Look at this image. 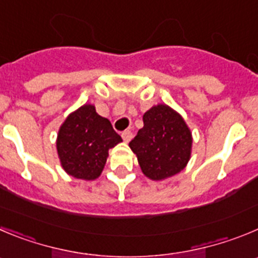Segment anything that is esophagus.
Here are the masks:
<instances>
[{"label":"esophagus","mask_w":258,"mask_h":258,"mask_svg":"<svg viewBox=\"0 0 258 258\" xmlns=\"http://www.w3.org/2000/svg\"><path fill=\"white\" fill-rule=\"evenodd\" d=\"M121 137H122V139H124L125 143H129V142L132 141V138H133V134H132L131 131H125V132H122Z\"/></svg>","instance_id":"34e87169"}]
</instances>
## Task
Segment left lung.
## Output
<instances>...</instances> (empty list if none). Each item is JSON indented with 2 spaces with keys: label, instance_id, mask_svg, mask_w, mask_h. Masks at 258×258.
<instances>
[{
  "label": "left lung",
  "instance_id": "obj_1",
  "mask_svg": "<svg viewBox=\"0 0 258 258\" xmlns=\"http://www.w3.org/2000/svg\"><path fill=\"white\" fill-rule=\"evenodd\" d=\"M143 127L129 143L142 172L151 180H164L186 166L192 155V132L179 112L165 103L143 115Z\"/></svg>",
  "mask_w": 258,
  "mask_h": 258
}]
</instances>
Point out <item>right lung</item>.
Segmentation results:
<instances>
[{"label":"right lung","mask_w":258,"mask_h":258,"mask_svg":"<svg viewBox=\"0 0 258 258\" xmlns=\"http://www.w3.org/2000/svg\"><path fill=\"white\" fill-rule=\"evenodd\" d=\"M122 142L110 120L100 116L91 103L73 111L61 124L56 148L61 166L73 178L94 180L101 175L108 150Z\"/></svg>","instance_id":"1"}]
</instances>
